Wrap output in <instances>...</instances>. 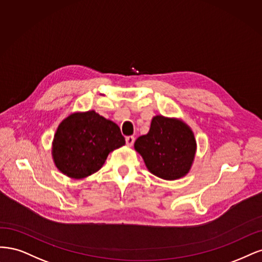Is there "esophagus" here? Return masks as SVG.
Returning a JSON list of instances; mask_svg holds the SVG:
<instances>
[{
	"label": "esophagus",
	"mask_w": 262,
	"mask_h": 262,
	"mask_svg": "<svg viewBox=\"0 0 262 262\" xmlns=\"http://www.w3.org/2000/svg\"><path fill=\"white\" fill-rule=\"evenodd\" d=\"M135 141V138L133 136H129V137H126V145H127L128 147H132L133 143Z\"/></svg>",
	"instance_id": "obj_1"
}]
</instances>
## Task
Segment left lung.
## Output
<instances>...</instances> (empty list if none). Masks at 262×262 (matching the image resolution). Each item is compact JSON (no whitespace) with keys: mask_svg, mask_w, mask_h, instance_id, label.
<instances>
[{"mask_svg":"<svg viewBox=\"0 0 262 262\" xmlns=\"http://www.w3.org/2000/svg\"><path fill=\"white\" fill-rule=\"evenodd\" d=\"M134 148L151 174L175 181L189 173L197 142L192 129L183 120L156 115L148 134L138 137Z\"/></svg>","mask_w":262,"mask_h":262,"instance_id":"8db88e82","label":"left lung"}]
</instances>
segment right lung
<instances>
[{
  "mask_svg": "<svg viewBox=\"0 0 262 262\" xmlns=\"http://www.w3.org/2000/svg\"><path fill=\"white\" fill-rule=\"evenodd\" d=\"M125 145L114 122L94 110L74 112L58 125L52 141V159L57 170L74 180L98 172L110 152Z\"/></svg>",
  "mask_w": 262,
  "mask_h": 262,
  "instance_id": "add662e5",
  "label": "right lung"
}]
</instances>
